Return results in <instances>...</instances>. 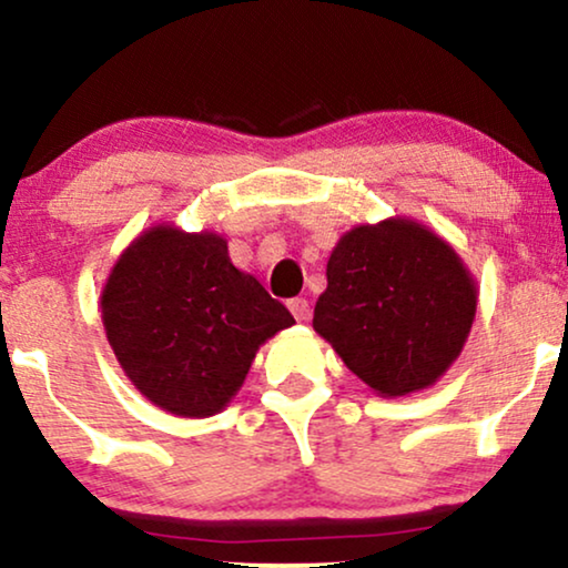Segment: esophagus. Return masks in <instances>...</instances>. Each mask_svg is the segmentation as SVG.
<instances>
[{
	"label": "esophagus",
	"instance_id": "obj_1",
	"mask_svg": "<svg viewBox=\"0 0 568 568\" xmlns=\"http://www.w3.org/2000/svg\"><path fill=\"white\" fill-rule=\"evenodd\" d=\"M286 305H290L292 316H295L297 322H308L311 318V303L305 297H292Z\"/></svg>",
	"mask_w": 568,
	"mask_h": 568
}]
</instances>
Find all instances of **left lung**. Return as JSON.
Masks as SVG:
<instances>
[{
  "mask_svg": "<svg viewBox=\"0 0 568 568\" xmlns=\"http://www.w3.org/2000/svg\"><path fill=\"white\" fill-rule=\"evenodd\" d=\"M476 282L442 236L406 217L356 225L326 263L313 329L379 396L428 388L463 351Z\"/></svg>",
  "mask_w": 568,
  "mask_h": 568,
  "instance_id": "obj_1",
  "label": "left lung"
}]
</instances>
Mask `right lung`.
I'll return each instance as SVG.
<instances>
[{
  "label": "right lung",
  "mask_w": 568,
  "mask_h": 568,
  "mask_svg": "<svg viewBox=\"0 0 568 568\" xmlns=\"http://www.w3.org/2000/svg\"><path fill=\"white\" fill-rule=\"evenodd\" d=\"M105 337L132 385L178 417H212L265 339L295 324L212 231L153 225L119 255L100 295Z\"/></svg>",
  "instance_id": "obj_1"
}]
</instances>
